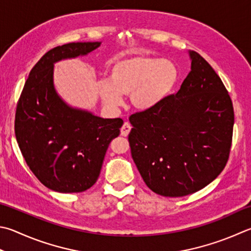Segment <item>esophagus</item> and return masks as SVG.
<instances>
[{"mask_svg":"<svg viewBox=\"0 0 251 251\" xmlns=\"http://www.w3.org/2000/svg\"><path fill=\"white\" fill-rule=\"evenodd\" d=\"M130 131H131V125L129 124V122H125L124 126H122V127H121V135L126 136L130 133Z\"/></svg>","mask_w":251,"mask_h":251,"instance_id":"34e87169","label":"esophagus"}]
</instances>
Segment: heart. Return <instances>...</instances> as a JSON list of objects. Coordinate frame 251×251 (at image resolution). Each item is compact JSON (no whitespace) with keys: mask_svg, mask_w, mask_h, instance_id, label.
Instances as JSON below:
<instances>
[{"mask_svg":"<svg viewBox=\"0 0 251 251\" xmlns=\"http://www.w3.org/2000/svg\"><path fill=\"white\" fill-rule=\"evenodd\" d=\"M178 71L172 61L146 55H132L119 60L110 69L109 79L99 84V94L108 107L122 103V95H129L135 109L156 107L173 91Z\"/></svg>","mask_w":251,"mask_h":251,"instance_id":"obj_1","label":"heart"}]
</instances>
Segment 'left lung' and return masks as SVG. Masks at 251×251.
<instances>
[{"label": "left lung", "instance_id": "left-lung-1", "mask_svg": "<svg viewBox=\"0 0 251 251\" xmlns=\"http://www.w3.org/2000/svg\"><path fill=\"white\" fill-rule=\"evenodd\" d=\"M176 95L129 120L131 155L151 190L183 197L201 190L224 169L234 126L233 102L219 75L196 51Z\"/></svg>", "mask_w": 251, "mask_h": 251}]
</instances>
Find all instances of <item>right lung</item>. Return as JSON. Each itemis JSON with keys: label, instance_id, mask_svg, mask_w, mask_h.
<instances>
[{"label": "right lung", "instance_id": "add662e5", "mask_svg": "<svg viewBox=\"0 0 251 251\" xmlns=\"http://www.w3.org/2000/svg\"><path fill=\"white\" fill-rule=\"evenodd\" d=\"M101 42H71L49 50L31 69L15 115V135L39 181L62 193L83 192L97 181L110 142L124 120L103 119L69 106L53 85L54 63L86 55Z\"/></svg>", "mask_w": 251, "mask_h": 251}]
</instances>
